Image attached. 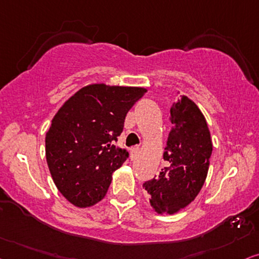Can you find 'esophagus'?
Segmentation results:
<instances>
[{"label":"esophagus","instance_id":"esophagus-1","mask_svg":"<svg viewBox=\"0 0 259 259\" xmlns=\"http://www.w3.org/2000/svg\"><path fill=\"white\" fill-rule=\"evenodd\" d=\"M137 156H139V147H133L130 149V158L132 160H136Z\"/></svg>","mask_w":259,"mask_h":259}]
</instances>
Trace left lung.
Here are the masks:
<instances>
[{
	"label": "left lung",
	"mask_w": 259,
	"mask_h": 259,
	"mask_svg": "<svg viewBox=\"0 0 259 259\" xmlns=\"http://www.w3.org/2000/svg\"><path fill=\"white\" fill-rule=\"evenodd\" d=\"M169 112L172 127L163 153L167 166L143 184L153 210L166 215L181 211L199 194L212 152L207 120L194 101L182 96Z\"/></svg>",
	"instance_id": "obj_1"
}]
</instances>
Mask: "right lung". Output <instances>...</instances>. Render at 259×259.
<instances>
[{
  "mask_svg": "<svg viewBox=\"0 0 259 259\" xmlns=\"http://www.w3.org/2000/svg\"><path fill=\"white\" fill-rule=\"evenodd\" d=\"M147 92L143 87L92 83L60 107L45 136V155L58 191L77 208L105 197L126 150L114 146L126 113Z\"/></svg>",
  "mask_w": 259,
  "mask_h": 259,
  "instance_id": "add662e5",
  "label": "right lung"
}]
</instances>
